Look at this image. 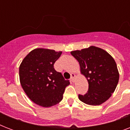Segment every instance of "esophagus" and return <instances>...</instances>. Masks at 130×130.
<instances>
[{
  "instance_id": "34e87169",
  "label": "esophagus",
  "mask_w": 130,
  "mask_h": 130,
  "mask_svg": "<svg viewBox=\"0 0 130 130\" xmlns=\"http://www.w3.org/2000/svg\"><path fill=\"white\" fill-rule=\"evenodd\" d=\"M75 73H71V81L72 82H74V81H75Z\"/></svg>"
}]
</instances>
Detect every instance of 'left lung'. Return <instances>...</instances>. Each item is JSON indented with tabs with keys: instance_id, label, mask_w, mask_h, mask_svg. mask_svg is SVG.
Instances as JSON below:
<instances>
[{
	"instance_id": "obj_1",
	"label": "left lung",
	"mask_w": 130,
	"mask_h": 130,
	"mask_svg": "<svg viewBox=\"0 0 130 130\" xmlns=\"http://www.w3.org/2000/svg\"><path fill=\"white\" fill-rule=\"evenodd\" d=\"M71 54L79 62L80 73L88 82V90L86 94L78 95L79 100L93 106L105 103L119 82V71L114 59L106 51L94 46L71 51Z\"/></svg>"
}]
</instances>
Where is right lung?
<instances>
[{
	"label": "right lung",
	"instance_id": "obj_1",
	"mask_svg": "<svg viewBox=\"0 0 130 130\" xmlns=\"http://www.w3.org/2000/svg\"><path fill=\"white\" fill-rule=\"evenodd\" d=\"M62 51L38 48L27 54L19 65V80L29 99L36 105L50 107L62 101L69 82L54 69Z\"/></svg>",
	"mask_w": 130,
	"mask_h": 130
}]
</instances>
